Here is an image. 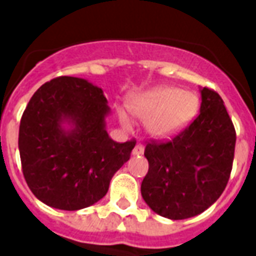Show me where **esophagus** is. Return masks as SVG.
<instances>
[{"label": "esophagus", "instance_id": "obj_1", "mask_svg": "<svg viewBox=\"0 0 256 256\" xmlns=\"http://www.w3.org/2000/svg\"><path fill=\"white\" fill-rule=\"evenodd\" d=\"M144 154V145L142 144H137L136 146H134V150H133V155L134 156H140V155H142Z\"/></svg>", "mask_w": 256, "mask_h": 256}]
</instances>
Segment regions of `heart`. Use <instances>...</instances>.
<instances>
[{
	"label": "heart",
	"instance_id": "obj_1",
	"mask_svg": "<svg viewBox=\"0 0 256 256\" xmlns=\"http://www.w3.org/2000/svg\"><path fill=\"white\" fill-rule=\"evenodd\" d=\"M200 101L196 93L180 88L159 86L132 96L128 100L130 114L145 120V130L154 138H170L181 133L196 118ZM122 128H130L128 114H118Z\"/></svg>",
	"mask_w": 256,
	"mask_h": 256
}]
</instances>
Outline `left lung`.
<instances>
[{"label":"left lung","instance_id":"left-lung-1","mask_svg":"<svg viewBox=\"0 0 256 256\" xmlns=\"http://www.w3.org/2000/svg\"><path fill=\"white\" fill-rule=\"evenodd\" d=\"M200 114L168 142H150L144 155L150 170L141 194L150 208L168 220L202 214L229 181L236 132L218 93L200 89Z\"/></svg>","mask_w":256,"mask_h":256}]
</instances>
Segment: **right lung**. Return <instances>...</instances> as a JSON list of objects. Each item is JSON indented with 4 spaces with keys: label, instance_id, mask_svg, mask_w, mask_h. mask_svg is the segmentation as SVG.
<instances>
[{
    "label": "right lung",
    "instance_id": "obj_1",
    "mask_svg": "<svg viewBox=\"0 0 256 256\" xmlns=\"http://www.w3.org/2000/svg\"><path fill=\"white\" fill-rule=\"evenodd\" d=\"M104 92L88 79L58 76L31 97L20 120L19 152L26 182L49 207L76 211L108 192L136 141L108 136Z\"/></svg>",
    "mask_w": 256,
    "mask_h": 256
}]
</instances>
